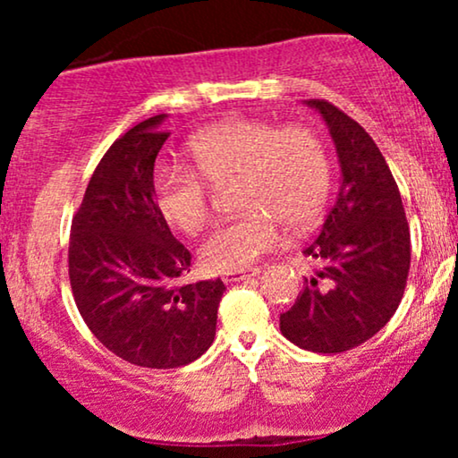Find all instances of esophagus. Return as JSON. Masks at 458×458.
Here are the masks:
<instances>
[{
	"mask_svg": "<svg viewBox=\"0 0 458 458\" xmlns=\"http://www.w3.org/2000/svg\"><path fill=\"white\" fill-rule=\"evenodd\" d=\"M260 273V269H243V271H233V273H225L224 282L225 284H233V282H243L247 277H256Z\"/></svg>",
	"mask_w": 458,
	"mask_h": 458,
	"instance_id": "1",
	"label": "esophagus"
}]
</instances>
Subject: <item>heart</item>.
<instances>
[{
  "label": "heart",
  "mask_w": 458,
  "mask_h": 458,
  "mask_svg": "<svg viewBox=\"0 0 458 458\" xmlns=\"http://www.w3.org/2000/svg\"><path fill=\"white\" fill-rule=\"evenodd\" d=\"M191 167L163 165L152 178L161 219L193 234L207 224L208 183L241 176V207L251 211L217 224L199 245V260L213 273L243 271L282 245L288 228H308L327 207L331 159L314 131L282 129L260 120H228L189 141Z\"/></svg>",
  "instance_id": "heart-1"
}]
</instances>
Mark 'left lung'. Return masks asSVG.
Returning a JSON list of instances; mask_svg holds the SVG:
<instances>
[{
	"instance_id": "obj_1",
	"label": "left lung",
	"mask_w": 458,
	"mask_h": 458,
	"mask_svg": "<svg viewBox=\"0 0 458 458\" xmlns=\"http://www.w3.org/2000/svg\"><path fill=\"white\" fill-rule=\"evenodd\" d=\"M320 114L340 163V189L303 256L318 260L295 306L280 314L284 338L312 353H343L370 340L401 303L411 262L403 198L381 150L327 101Z\"/></svg>"
}]
</instances>
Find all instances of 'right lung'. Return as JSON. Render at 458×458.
Returning a JSON list of instances; mask_svg holds the SVG:
<instances>
[{
  "label": "right lung",
  "instance_id": "add662e5",
  "mask_svg": "<svg viewBox=\"0 0 458 458\" xmlns=\"http://www.w3.org/2000/svg\"><path fill=\"white\" fill-rule=\"evenodd\" d=\"M167 114L135 124L105 152L72 217L68 276L97 340L144 368H178L215 340L225 291L219 277L178 284L191 254L152 198L155 159L170 138Z\"/></svg>",
  "mask_w": 458,
  "mask_h": 458
}]
</instances>
